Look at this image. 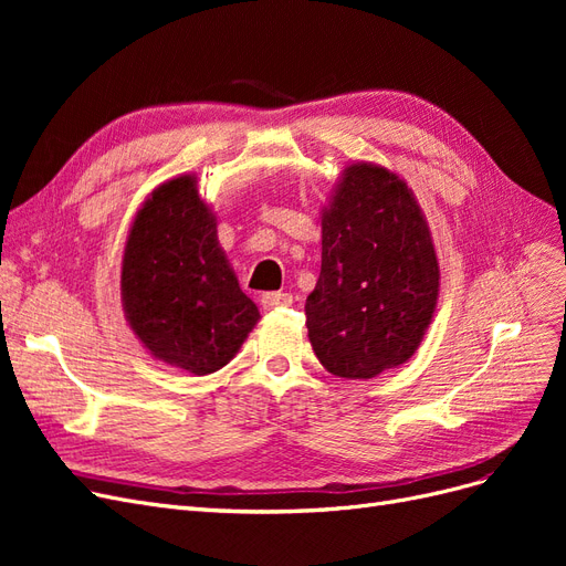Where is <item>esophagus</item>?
I'll use <instances>...</instances> for the list:
<instances>
[{
  "mask_svg": "<svg viewBox=\"0 0 566 566\" xmlns=\"http://www.w3.org/2000/svg\"><path fill=\"white\" fill-rule=\"evenodd\" d=\"M260 302L266 312H273V310H283V306L293 304V295L290 293H264Z\"/></svg>",
  "mask_w": 566,
  "mask_h": 566,
  "instance_id": "34e87169",
  "label": "esophagus"
}]
</instances>
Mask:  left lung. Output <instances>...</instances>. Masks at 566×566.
<instances>
[{
	"mask_svg": "<svg viewBox=\"0 0 566 566\" xmlns=\"http://www.w3.org/2000/svg\"><path fill=\"white\" fill-rule=\"evenodd\" d=\"M439 279L408 184L382 165H347L321 210V276L304 304L321 366L370 380L406 364L432 323Z\"/></svg>",
	"mask_w": 566,
	"mask_h": 566,
	"instance_id": "obj_1",
	"label": "left lung"
}]
</instances>
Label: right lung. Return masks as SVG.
<instances>
[{
  "mask_svg": "<svg viewBox=\"0 0 566 566\" xmlns=\"http://www.w3.org/2000/svg\"><path fill=\"white\" fill-rule=\"evenodd\" d=\"M119 295L148 354L193 375L224 368L260 321L217 241V217L196 175L153 188L136 212Z\"/></svg>",
  "mask_w": 566,
  "mask_h": 566,
  "instance_id": "right-lung-1",
  "label": "right lung"
}]
</instances>
